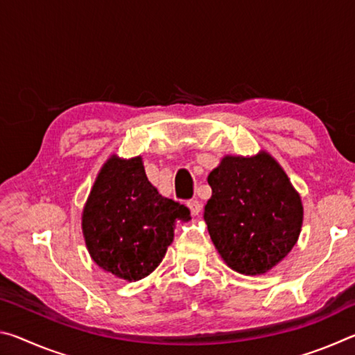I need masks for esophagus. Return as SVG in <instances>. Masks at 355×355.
Masks as SVG:
<instances>
[{"label":"esophagus","mask_w":355,"mask_h":355,"mask_svg":"<svg viewBox=\"0 0 355 355\" xmlns=\"http://www.w3.org/2000/svg\"><path fill=\"white\" fill-rule=\"evenodd\" d=\"M188 207H189V209H191V214H192V216H197V214L200 213V209H202L200 202L197 200V199L188 200Z\"/></svg>","instance_id":"1"}]
</instances>
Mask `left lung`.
<instances>
[{
  "label": "left lung",
  "instance_id": "1",
  "mask_svg": "<svg viewBox=\"0 0 355 355\" xmlns=\"http://www.w3.org/2000/svg\"><path fill=\"white\" fill-rule=\"evenodd\" d=\"M208 183L203 219L228 266L260 275L284 260L299 238L302 203L274 158L225 156Z\"/></svg>",
  "mask_w": 355,
  "mask_h": 355
}]
</instances>
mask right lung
I'll return each mask as SVG.
<instances>
[{
  "label": "right lung",
  "mask_w": 355,
  "mask_h": 355,
  "mask_svg": "<svg viewBox=\"0 0 355 355\" xmlns=\"http://www.w3.org/2000/svg\"><path fill=\"white\" fill-rule=\"evenodd\" d=\"M177 219H191L188 207L158 194L141 156H112L84 207L83 232L92 260L131 282L146 277L163 260Z\"/></svg>",
  "instance_id": "1"
}]
</instances>
